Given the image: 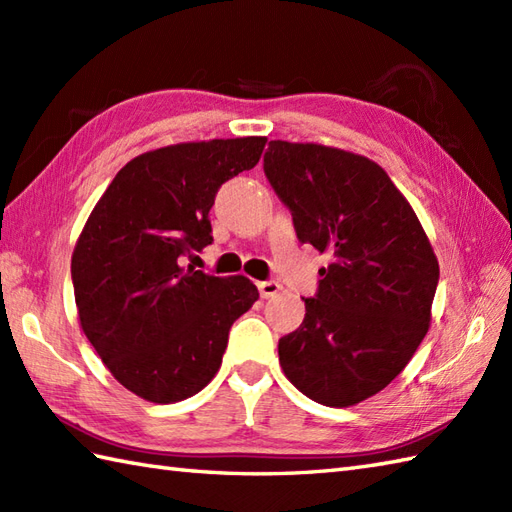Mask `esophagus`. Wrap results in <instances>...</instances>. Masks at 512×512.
I'll return each mask as SVG.
<instances>
[{
	"instance_id": "1",
	"label": "esophagus",
	"mask_w": 512,
	"mask_h": 512,
	"mask_svg": "<svg viewBox=\"0 0 512 512\" xmlns=\"http://www.w3.org/2000/svg\"><path fill=\"white\" fill-rule=\"evenodd\" d=\"M257 288H259V295H262V299H273L281 292L279 281H259Z\"/></svg>"
}]
</instances>
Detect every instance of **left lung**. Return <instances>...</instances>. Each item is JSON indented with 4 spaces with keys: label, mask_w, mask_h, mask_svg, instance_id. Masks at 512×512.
Instances as JSON below:
<instances>
[{
    "label": "left lung",
    "mask_w": 512,
    "mask_h": 512,
    "mask_svg": "<svg viewBox=\"0 0 512 512\" xmlns=\"http://www.w3.org/2000/svg\"><path fill=\"white\" fill-rule=\"evenodd\" d=\"M264 171L297 237L328 253L306 319L279 339V365L301 394L352 407L383 391L431 323L438 257L405 195L361 154L270 140Z\"/></svg>",
    "instance_id": "1"
}]
</instances>
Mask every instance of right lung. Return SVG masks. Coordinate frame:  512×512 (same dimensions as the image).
<instances>
[{
	"label": "right lung",
	"mask_w": 512,
	"mask_h": 512,
	"mask_svg": "<svg viewBox=\"0 0 512 512\" xmlns=\"http://www.w3.org/2000/svg\"><path fill=\"white\" fill-rule=\"evenodd\" d=\"M266 136L160 147L129 160L96 202L72 253L81 330L138 398L169 405L211 383L235 319L259 292L244 275L213 277L184 257L213 242L222 184L253 169Z\"/></svg>",
	"instance_id": "add662e5"
}]
</instances>
